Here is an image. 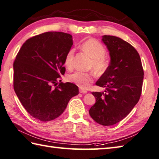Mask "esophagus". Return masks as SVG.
I'll return each mask as SVG.
<instances>
[{
    "instance_id": "34e87169",
    "label": "esophagus",
    "mask_w": 159,
    "mask_h": 159,
    "mask_svg": "<svg viewBox=\"0 0 159 159\" xmlns=\"http://www.w3.org/2000/svg\"><path fill=\"white\" fill-rule=\"evenodd\" d=\"M80 93H87V90H84V89H80Z\"/></svg>"
}]
</instances>
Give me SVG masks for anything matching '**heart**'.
I'll use <instances>...</instances> for the list:
<instances>
[{
    "label": "heart",
    "instance_id": "heart-1",
    "mask_svg": "<svg viewBox=\"0 0 159 159\" xmlns=\"http://www.w3.org/2000/svg\"><path fill=\"white\" fill-rule=\"evenodd\" d=\"M81 49L92 58L90 68H93L98 75H103L107 71L109 63L105 58L106 49L105 47L94 39H89L81 44ZM75 49H70L64 58V65L68 70L73 68ZM68 81L73 83L81 89H86L93 82V75L90 72H74L67 77Z\"/></svg>",
    "mask_w": 159,
    "mask_h": 159
}]
</instances>
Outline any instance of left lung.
Segmentation results:
<instances>
[{
  "instance_id": "8db88e82",
  "label": "left lung",
  "mask_w": 159,
  "mask_h": 159,
  "mask_svg": "<svg viewBox=\"0 0 159 159\" xmlns=\"http://www.w3.org/2000/svg\"><path fill=\"white\" fill-rule=\"evenodd\" d=\"M102 40L110 52V63L96 84L106 90L92 92L96 101L89 115L98 124L112 126L126 117L138 103L144 70L140 55L131 44L112 35L102 36Z\"/></svg>"
}]
</instances>
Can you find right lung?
<instances>
[{
	"mask_svg": "<svg viewBox=\"0 0 159 159\" xmlns=\"http://www.w3.org/2000/svg\"><path fill=\"white\" fill-rule=\"evenodd\" d=\"M72 44L69 33L46 32L28 39L16 56L14 89L27 112L41 121L59 116L79 93L75 84L61 82L64 58Z\"/></svg>",
	"mask_w": 159,
	"mask_h": 159,
	"instance_id": "obj_1",
	"label": "right lung"
}]
</instances>
